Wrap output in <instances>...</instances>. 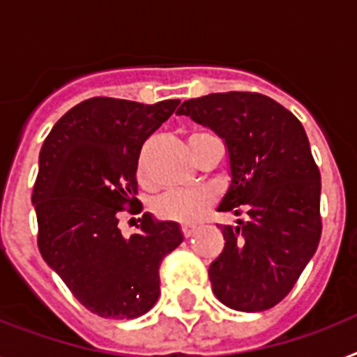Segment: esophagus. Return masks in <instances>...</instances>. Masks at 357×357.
Listing matches in <instances>:
<instances>
[{
  "label": "esophagus",
  "instance_id": "esophagus-1",
  "mask_svg": "<svg viewBox=\"0 0 357 357\" xmlns=\"http://www.w3.org/2000/svg\"><path fill=\"white\" fill-rule=\"evenodd\" d=\"M181 231H183L185 237H190V235H195L196 228L195 226H183V228H181Z\"/></svg>",
  "mask_w": 357,
  "mask_h": 357
}]
</instances>
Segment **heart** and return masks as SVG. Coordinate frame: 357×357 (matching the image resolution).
I'll list each match as a JSON object with an SVG mask.
<instances>
[{
  "label": "heart",
  "instance_id": "obj_1",
  "mask_svg": "<svg viewBox=\"0 0 357 357\" xmlns=\"http://www.w3.org/2000/svg\"><path fill=\"white\" fill-rule=\"evenodd\" d=\"M211 137L206 131H196L190 135V146L198 140ZM140 172V170H139ZM213 206V195L207 189L190 190H168L153 200L151 209L161 220H170L178 224H195L206 217V213Z\"/></svg>",
  "mask_w": 357,
  "mask_h": 357
}]
</instances>
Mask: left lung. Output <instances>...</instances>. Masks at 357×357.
<instances>
[{"instance_id": "1", "label": "left lung", "mask_w": 357, "mask_h": 357, "mask_svg": "<svg viewBox=\"0 0 357 357\" xmlns=\"http://www.w3.org/2000/svg\"><path fill=\"white\" fill-rule=\"evenodd\" d=\"M176 114L222 137L231 183L218 211L250 217L237 228L220 226L226 244L209 265L213 293L231 310H271L294 287L321 241V172L304 126L257 92L192 98Z\"/></svg>"}]
</instances>
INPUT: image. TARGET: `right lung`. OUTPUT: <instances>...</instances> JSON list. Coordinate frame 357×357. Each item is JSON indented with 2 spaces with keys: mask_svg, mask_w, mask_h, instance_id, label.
<instances>
[{
  "mask_svg": "<svg viewBox=\"0 0 357 357\" xmlns=\"http://www.w3.org/2000/svg\"><path fill=\"white\" fill-rule=\"evenodd\" d=\"M179 100L153 105L91 98L72 107L44 140L33 206L38 250L75 298L94 315L137 319L159 298V265L183 243L176 222L150 213L123 237L120 213L140 202V148L167 122Z\"/></svg>",
  "mask_w": 357,
  "mask_h": 357,
  "instance_id": "add662e5",
  "label": "right lung"
}]
</instances>
